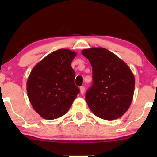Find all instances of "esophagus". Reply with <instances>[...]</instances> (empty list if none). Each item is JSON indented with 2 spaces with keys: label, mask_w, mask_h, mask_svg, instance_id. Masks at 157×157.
Here are the masks:
<instances>
[{
  "label": "esophagus",
  "mask_w": 157,
  "mask_h": 157,
  "mask_svg": "<svg viewBox=\"0 0 157 157\" xmlns=\"http://www.w3.org/2000/svg\"><path fill=\"white\" fill-rule=\"evenodd\" d=\"M80 94H83L85 92V87L84 86H81L80 88Z\"/></svg>",
  "instance_id": "esophagus-1"
}]
</instances>
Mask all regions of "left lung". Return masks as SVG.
Masks as SVG:
<instances>
[{"mask_svg": "<svg viewBox=\"0 0 157 157\" xmlns=\"http://www.w3.org/2000/svg\"><path fill=\"white\" fill-rule=\"evenodd\" d=\"M81 52L92 66V86L86 94L90 110L103 120L120 118L132 102L134 74L123 60L106 48H90Z\"/></svg>", "mask_w": 157, "mask_h": 157, "instance_id": "obj_1", "label": "left lung"}]
</instances>
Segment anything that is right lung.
Masks as SVG:
<instances>
[{"mask_svg": "<svg viewBox=\"0 0 157 157\" xmlns=\"http://www.w3.org/2000/svg\"><path fill=\"white\" fill-rule=\"evenodd\" d=\"M77 53L61 48L32 68L26 82L29 100L41 117L55 120L67 113L80 89L75 84L71 63Z\"/></svg>", "mask_w": 157, "mask_h": 157, "instance_id": "obj_1", "label": "right lung"}]
</instances>
